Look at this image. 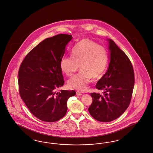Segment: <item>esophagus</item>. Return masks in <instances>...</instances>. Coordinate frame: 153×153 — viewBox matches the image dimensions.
I'll list each match as a JSON object with an SVG mask.
<instances>
[{
	"label": "esophagus",
	"instance_id": "1",
	"mask_svg": "<svg viewBox=\"0 0 153 153\" xmlns=\"http://www.w3.org/2000/svg\"><path fill=\"white\" fill-rule=\"evenodd\" d=\"M76 94L77 95H78V96H81V95H82V94L80 93L79 92V91H76Z\"/></svg>",
	"mask_w": 153,
	"mask_h": 153
}]
</instances>
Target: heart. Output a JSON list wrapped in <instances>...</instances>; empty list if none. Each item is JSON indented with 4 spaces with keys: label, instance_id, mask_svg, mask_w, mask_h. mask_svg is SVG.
<instances>
[{
    "label": "heart",
    "instance_id": "1",
    "mask_svg": "<svg viewBox=\"0 0 153 153\" xmlns=\"http://www.w3.org/2000/svg\"><path fill=\"white\" fill-rule=\"evenodd\" d=\"M72 56H64L60 62L62 72L72 76L80 66V73L68 80V86L73 89L85 91L91 80L101 76L106 69L108 53L106 49L92 40L84 39L72 50Z\"/></svg>",
    "mask_w": 153,
    "mask_h": 153
}]
</instances>
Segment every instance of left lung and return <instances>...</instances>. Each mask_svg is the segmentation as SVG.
<instances>
[{
    "mask_svg": "<svg viewBox=\"0 0 153 153\" xmlns=\"http://www.w3.org/2000/svg\"><path fill=\"white\" fill-rule=\"evenodd\" d=\"M107 40L110 63L106 73L95 86L103 94L90 93L93 103L88 108L94 118L103 122L116 120L126 111L134 86V73L130 60L112 39Z\"/></svg>",
    "mask_w": 153,
    "mask_h": 153,
    "instance_id": "obj_1",
    "label": "left lung"
}]
</instances>
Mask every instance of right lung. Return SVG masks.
<instances>
[{"mask_svg": "<svg viewBox=\"0 0 153 153\" xmlns=\"http://www.w3.org/2000/svg\"><path fill=\"white\" fill-rule=\"evenodd\" d=\"M72 38L67 34L47 38L30 51L20 65V97L30 112L41 120H60L66 114L67 100L75 95L74 90L56 91L65 83L60 62Z\"/></svg>", "mask_w": 153, "mask_h": 153, "instance_id": "add662e5", "label": "right lung"}]
</instances>
